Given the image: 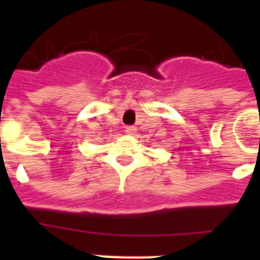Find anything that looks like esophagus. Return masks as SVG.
Returning <instances> with one entry per match:
<instances>
[{"mask_svg": "<svg viewBox=\"0 0 260 260\" xmlns=\"http://www.w3.org/2000/svg\"><path fill=\"white\" fill-rule=\"evenodd\" d=\"M125 132H126L128 135H135L138 131H136V126H126V128H125Z\"/></svg>", "mask_w": 260, "mask_h": 260, "instance_id": "1", "label": "esophagus"}]
</instances>
